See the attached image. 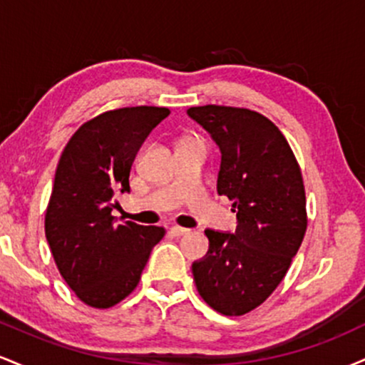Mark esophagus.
<instances>
[{"label":"esophagus","instance_id":"1","mask_svg":"<svg viewBox=\"0 0 365 365\" xmlns=\"http://www.w3.org/2000/svg\"><path fill=\"white\" fill-rule=\"evenodd\" d=\"M170 233L173 237H183V235H187L188 230L187 228H182V226H171Z\"/></svg>","mask_w":365,"mask_h":365}]
</instances>
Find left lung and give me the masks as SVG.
<instances>
[{"instance_id":"1","label":"left lung","mask_w":365,"mask_h":365,"mask_svg":"<svg viewBox=\"0 0 365 365\" xmlns=\"http://www.w3.org/2000/svg\"><path fill=\"white\" fill-rule=\"evenodd\" d=\"M221 150L217 194L233 200L235 233L206 230L209 250L192 264L199 295L225 316L259 307L282 283L307 230L299 163L279 128L245 108H188Z\"/></svg>"}]
</instances>
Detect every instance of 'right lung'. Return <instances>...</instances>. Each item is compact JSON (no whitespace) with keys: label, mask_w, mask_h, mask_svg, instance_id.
<instances>
[{"label":"right lung","mask_w":365,"mask_h":365,"mask_svg":"<svg viewBox=\"0 0 365 365\" xmlns=\"http://www.w3.org/2000/svg\"><path fill=\"white\" fill-rule=\"evenodd\" d=\"M168 108L106 111L83 123L58 163L46 209V238L66 284L83 304L108 309L135 290L161 226L118 223L115 195L130 192L140 145Z\"/></svg>","instance_id":"obj_1"}]
</instances>
